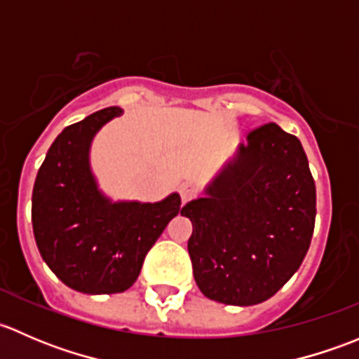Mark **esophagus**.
<instances>
[{"mask_svg":"<svg viewBox=\"0 0 359 359\" xmlns=\"http://www.w3.org/2000/svg\"><path fill=\"white\" fill-rule=\"evenodd\" d=\"M198 191L200 189H198V186L194 182H184L182 186H180V198H182V201L186 203L193 200V198L198 194Z\"/></svg>","mask_w":359,"mask_h":359,"instance_id":"1","label":"esophagus"}]
</instances>
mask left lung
Listing matches in <instances>:
<instances>
[{
	"instance_id": "8db88e82",
	"label": "left lung",
	"mask_w": 359,
	"mask_h": 359,
	"mask_svg": "<svg viewBox=\"0 0 359 359\" xmlns=\"http://www.w3.org/2000/svg\"><path fill=\"white\" fill-rule=\"evenodd\" d=\"M184 206L198 288L229 306L271 299L309 250L316 186L302 144L276 123L252 130L236 158Z\"/></svg>"
}]
</instances>
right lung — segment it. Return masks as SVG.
<instances>
[{"instance_id": "right-lung-1", "label": "right lung", "mask_w": 359, "mask_h": 359, "mask_svg": "<svg viewBox=\"0 0 359 359\" xmlns=\"http://www.w3.org/2000/svg\"><path fill=\"white\" fill-rule=\"evenodd\" d=\"M123 109L106 107L62 130L39 166L32 189V231L43 260L76 292H125L180 208V196L158 203H112L90 170L93 135Z\"/></svg>"}]
</instances>
